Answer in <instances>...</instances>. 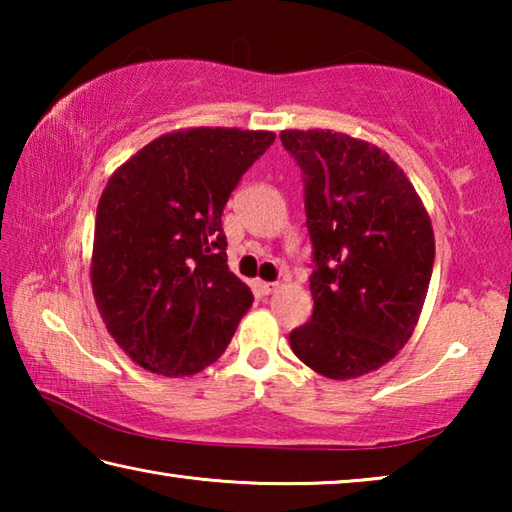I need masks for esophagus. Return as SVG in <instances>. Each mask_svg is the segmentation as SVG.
I'll use <instances>...</instances> for the list:
<instances>
[{"instance_id": "esophagus-1", "label": "esophagus", "mask_w": 512, "mask_h": 512, "mask_svg": "<svg viewBox=\"0 0 512 512\" xmlns=\"http://www.w3.org/2000/svg\"><path fill=\"white\" fill-rule=\"evenodd\" d=\"M255 287H257L259 293H262V296H271V293H275L277 289H280V284H277V282H262V280H259V282H255Z\"/></svg>"}]
</instances>
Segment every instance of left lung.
I'll return each mask as SVG.
<instances>
[{"label": "left lung", "instance_id": "8db88e82", "mask_svg": "<svg viewBox=\"0 0 512 512\" xmlns=\"http://www.w3.org/2000/svg\"><path fill=\"white\" fill-rule=\"evenodd\" d=\"M302 171L311 239L314 314L291 350L329 379H354L391 361L411 339L433 257L429 214L384 151L332 131H282Z\"/></svg>", "mask_w": 512, "mask_h": 512}]
</instances>
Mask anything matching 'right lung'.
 Wrapping results in <instances>:
<instances>
[{
	"mask_svg": "<svg viewBox=\"0 0 512 512\" xmlns=\"http://www.w3.org/2000/svg\"><path fill=\"white\" fill-rule=\"evenodd\" d=\"M273 140L268 131L189 128L112 173L94 223L92 291L137 366L185 377L228 348L253 293L230 273L221 216Z\"/></svg>",
	"mask_w": 512,
	"mask_h": 512,
	"instance_id": "right-lung-1",
	"label": "right lung"
}]
</instances>
